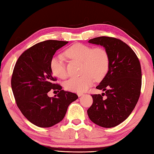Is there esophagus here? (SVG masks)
<instances>
[{
    "label": "esophagus",
    "mask_w": 154,
    "mask_h": 154,
    "mask_svg": "<svg viewBox=\"0 0 154 154\" xmlns=\"http://www.w3.org/2000/svg\"><path fill=\"white\" fill-rule=\"evenodd\" d=\"M77 94H78V97H81V96H82V95H83L84 94H83V93H78Z\"/></svg>",
    "instance_id": "34e87169"
}]
</instances>
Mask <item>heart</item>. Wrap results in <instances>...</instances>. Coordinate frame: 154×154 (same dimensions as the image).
I'll return each mask as SVG.
<instances>
[{"mask_svg": "<svg viewBox=\"0 0 154 154\" xmlns=\"http://www.w3.org/2000/svg\"><path fill=\"white\" fill-rule=\"evenodd\" d=\"M69 59L82 62L81 74L79 77L72 78L65 83L68 91L81 93L86 91L94 79L103 80L109 69V56L105 49L102 47L92 48L82 43H76L68 48L64 52ZM50 67L54 76L59 78H66L67 69L62 56H54L50 60Z\"/></svg>", "mask_w": 154, "mask_h": 154, "instance_id": "1", "label": "heart"}]
</instances>
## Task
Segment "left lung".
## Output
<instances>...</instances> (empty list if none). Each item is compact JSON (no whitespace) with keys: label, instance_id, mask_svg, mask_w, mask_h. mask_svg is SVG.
I'll list each match as a JSON object with an SVG mask.
<instances>
[{"label":"left lung","instance_id":"left-lung-1","mask_svg":"<svg viewBox=\"0 0 154 154\" xmlns=\"http://www.w3.org/2000/svg\"><path fill=\"white\" fill-rule=\"evenodd\" d=\"M88 42L105 48L109 56V69L96 87L105 92L92 95L93 103L87 113L90 119L98 125L114 127L129 117L140 98V60L132 49L119 39L103 36L90 39ZM104 95L106 98L103 99Z\"/></svg>","mask_w":154,"mask_h":154}]
</instances>
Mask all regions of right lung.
Listing matches in <instances>:
<instances>
[{
	"label": "right lung",
	"instance_id": "obj_1",
	"mask_svg": "<svg viewBox=\"0 0 154 154\" xmlns=\"http://www.w3.org/2000/svg\"><path fill=\"white\" fill-rule=\"evenodd\" d=\"M68 42L47 40L37 43L20 56L14 66L11 87L17 105L27 119L40 127H50L65 117L68 107L78 98L55 84L50 63L56 51ZM51 89L56 97H48Z\"/></svg>",
	"mask_w": 154,
	"mask_h": 154
}]
</instances>
